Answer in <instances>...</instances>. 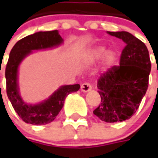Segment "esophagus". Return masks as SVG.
I'll return each instance as SVG.
<instances>
[{
  "label": "esophagus",
  "mask_w": 158,
  "mask_h": 158,
  "mask_svg": "<svg viewBox=\"0 0 158 158\" xmlns=\"http://www.w3.org/2000/svg\"><path fill=\"white\" fill-rule=\"evenodd\" d=\"M80 89H81L83 92H88V91H89L90 89H92V86H91V85L89 83L85 82L81 85V88Z\"/></svg>",
  "instance_id": "1"
}]
</instances>
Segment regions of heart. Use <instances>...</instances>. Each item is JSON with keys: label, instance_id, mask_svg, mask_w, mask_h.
Here are the masks:
<instances>
[{"label": "heart", "instance_id": "obj_1", "mask_svg": "<svg viewBox=\"0 0 158 158\" xmlns=\"http://www.w3.org/2000/svg\"><path fill=\"white\" fill-rule=\"evenodd\" d=\"M88 58L90 61H96L99 59L102 58L103 56H106V62L109 64H112L116 60V55L113 52H106V49L105 46H97L92 49L88 53Z\"/></svg>", "mask_w": 158, "mask_h": 158}]
</instances>
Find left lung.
I'll use <instances>...</instances> for the list:
<instances>
[{"label": "left lung", "instance_id": "left-lung-1", "mask_svg": "<svg viewBox=\"0 0 158 158\" xmlns=\"http://www.w3.org/2000/svg\"><path fill=\"white\" fill-rule=\"evenodd\" d=\"M107 33L123 40L125 47L120 64L100 76L97 87L101 104L93 113L104 122H123L139 108L148 88L152 64L147 47L138 38L126 31Z\"/></svg>", "mask_w": 158, "mask_h": 158}]
</instances>
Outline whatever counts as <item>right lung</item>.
<instances>
[{
	"label": "right lung",
	"mask_w": 158,
	"mask_h": 158,
	"mask_svg": "<svg viewBox=\"0 0 158 158\" xmlns=\"http://www.w3.org/2000/svg\"><path fill=\"white\" fill-rule=\"evenodd\" d=\"M62 42L63 40L57 30L40 31L19 40L10 52L5 71L6 94L15 112L23 122L35 125L52 122L62 108L67 96L78 91L80 88L79 84L61 86L48 99L36 105L27 104L19 95L18 69L23 59L29 55L32 51L58 46Z\"/></svg>",
	"instance_id": "obj_1"
}]
</instances>
